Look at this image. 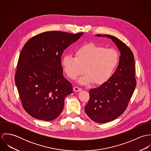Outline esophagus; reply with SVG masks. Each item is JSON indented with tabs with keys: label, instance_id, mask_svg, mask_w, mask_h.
I'll list each match as a JSON object with an SVG mask.
<instances>
[{
	"label": "esophagus",
	"instance_id": "obj_1",
	"mask_svg": "<svg viewBox=\"0 0 151 151\" xmlns=\"http://www.w3.org/2000/svg\"><path fill=\"white\" fill-rule=\"evenodd\" d=\"M73 90L75 92H78V91H81L82 90V89L81 88H79V87H77V86H74L73 88Z\"/></svg>",
	"mask_w": 151,
	"mask_h": 151
}]
</instances>
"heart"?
<instances>
[{"instance_id":"obj_1","label":"heart","mask_w":151,"mask_h":151,"mask_svg":"<svg viewBox=\"0 0 151 151\" xmlns=\"http://www.w3.org/2000/svg\"><path fill=\"white\" fill-rule=\"evenodd\" d=\"M119 59L120 55L116 49L89 43L78 47L74 52V58L64 56L61 65L66 76L71 80L80 75L83 68L85 73L77 82L83 86L92 83L99 86L112 77Z\"/></svg>"}]
</instances>
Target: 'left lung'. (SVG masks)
I'll use <instances>...</instances> for the list:
<instances>
[{"mask_svg":"<svg viewBox=\"0 0 151 151\" xmlns=\"http://www.w3.org/2000/svg\"><path fill=\"white\" fill-rule=\"evenodd\" d=\"M111 39L117 46L120 56L119 65L110 80L89 90L85 111L93 122L106 123L122 115L128 106L136 86L134 55L129 47L116 37L96 34Z\"/></svg>","mask_w":151,"mask_h":151,"instance_id":"left-lung-1","label":"left lung"}]
</instances>
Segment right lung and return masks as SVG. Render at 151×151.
Instances as JSON below:
<instances>
[{
    "mask_svg": "<svg viewBox=\"0 0 151 151\" xmlns=\"http://www.w3.org/2000/svg\"><path fill=\"white\" fill-rule=\"evenodd\" d=\"M49 31L25 43L20 54L15 83L24 110L35 119L51 121L62 113L72 84L63 74L61 57L65 49L83 35Z\"/></svg>",
    "mask_w": 151,
    "mask_h": 151,
    "instance_id": "1",
    "label": "right lung"
}]
</instances>
